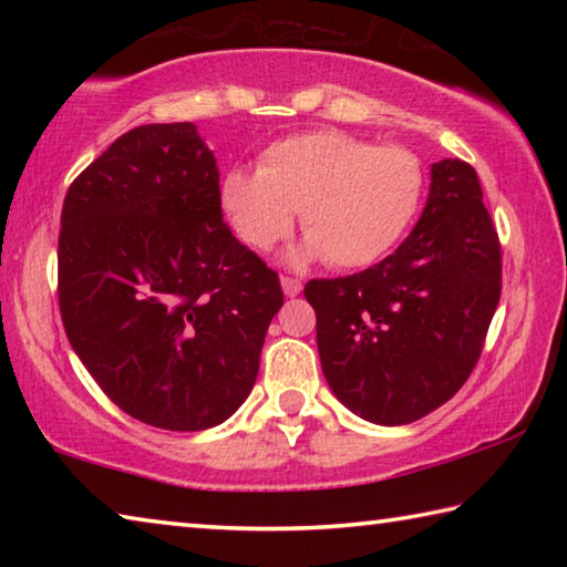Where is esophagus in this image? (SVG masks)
Returning <instances> with one entry per match:
<instances>
[{
  "mask_svg": "<svg viewBox=\"0 0 567 567\" xmlns=\"http://www.w3.org/2000/svg\"><path fill=\"white\" fill-rule=\"evenodd\" d=\"M280 282H282V290H285V295H287V297H295V295H300V290H302V282L297 280V277L282 275V277H280Z\"/></svg>",
  "mask_w": 567,
  "mask_h": 567,
  "instance_id": "34e87169",
  "label": "esophagus"
}]
</instances>
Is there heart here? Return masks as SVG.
I'll return each instance as SVG.
<instances>
[{
	"mask_svg": "<svg viewBox=\"0 0 567 567\" xmlns=\"http://www.w3.org/2000/svg\"><path fill=\"white\" fill-rule=\"evenodd\" d=\"M422 189L425 172L410 150L320 130L272 142L257 157V172H227L219 205L235 235L257 252L282 243L300 213L302 255L354 270L400 243Z\"/></svg>",
	"mask_w": 567,
	"mask_h": 567,
	"instance_id": "b5f03b06",
	"label": "heart"
}]
</instances>
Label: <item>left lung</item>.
Instances as JSON below:
<instances>
[{
  "label": "left lung",
  "mask_w": 567,
  "mask_h": 567,
  "mask_svg": "<svg viewBox=\"0 0 567 567\" xmlns=\"http://www.w3.org/2000/svg\"><path fill=\"white\" fill-rule=\"evenodd\" d=\"M503 287V249L463 159L433 165L415 229L385 260L305 285L328 385L378 425H408L475 370Z\"/></svg>",
  "instance_id": "left-lung-1"
}]
</instances>
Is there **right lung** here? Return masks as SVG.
<instances>
[{"label": "right lung", "mask_w": 567, "mask_h": 567, "mask_svg": "<svg viewBox=\"0 0 567 567\" xmlns=\"http://www.w3.org/2000/svg\"><path fill=\"white\" fill-rule=\"evenodd\" d=\"M56 295L104 395L179 433L243 405L282 307L280 277L223 219L215 155L192 122L134 127L72 182Z\"/></svg>", "instance_id": "right-lung-1"}]
</instances>
